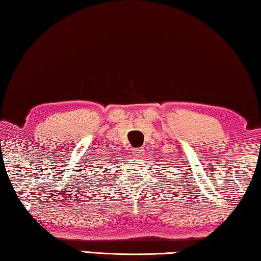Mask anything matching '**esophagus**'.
Listing matches in <instances>:
<instances>
[{"label":"esophagus","mask_w":261,"mask_h":261,"mask_svg":"<svg viewBox=\"0 0 261 261\" xmlns=\"http://www.w3.org/2000/svg\"><path fill=\"white\" fill-rule=\"evenodd\" d=\"M131 153H132V156H134V157H139V156H141V154L143 153V149H141V148H134L131 150Z\"/></svg>","instance_id":"obj_1"}]
</instances>
